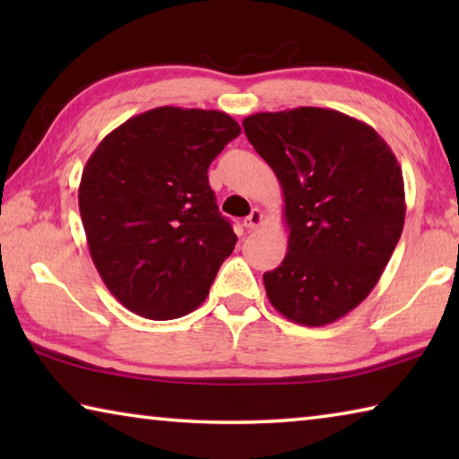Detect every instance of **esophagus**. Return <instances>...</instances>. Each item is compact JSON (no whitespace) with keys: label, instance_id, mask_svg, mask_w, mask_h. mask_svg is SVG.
I'll list each match as a JSON object with an SVG mask.
<instances>
[{"label":"esophagus","instance_id":"1","mask_svg":"<svg viewBox=\"0 0 459 459\" xmlns=\"http://www.w3.org/2000/svg\"><path fill=\"white\" fill-rule=\"evenodd\" d=\"M261 222H263V212L259 211V208H253L251 214H248L247 219L243 221V227L251 230V229H257V227H261Z\"/></svg>","mask_w":459,"mask_h":459}]
</instances>
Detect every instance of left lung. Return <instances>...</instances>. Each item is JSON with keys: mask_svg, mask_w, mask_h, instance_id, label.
I'll use <instances>...</instances> for the list:
<instances>
[{"mask_svg": "<svg viewBox=\"0 0 459 459\" xmlns=\"http://www.w3.org/2000/svg\"><path fill=\"white\" fill-rule=\"evenodd\" d=\"M243 127L283 188L290 251L263 275L271 306L301 325L336 322L367 299L401 238L397 158L370 126L332 108L255 113Z\"/></svg>", "mask_w": 459, "mask_h": 459, "instance_id": "1", "label": "left lung"}]
</instances>
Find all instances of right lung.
Segmentation results:
<instances>
[{
	"label": "right lung",
	"instance_id": "obj_1",
	"mask_svg": "<svg viewBox=\"0 0 459 459\" xmlns=\"http://www.w3.org/2000/svg\"><path fill=\"white\" fill-rule=\"evenodd\" d=\"M238 134L227 113L158 107L92 152L79 186L82 227L100 279L131 312L174 320L206 299L237 243L206 174Z\"/></svg>",
	"mask_w": 459,
	"mask_h": 459
}]
</instances>
